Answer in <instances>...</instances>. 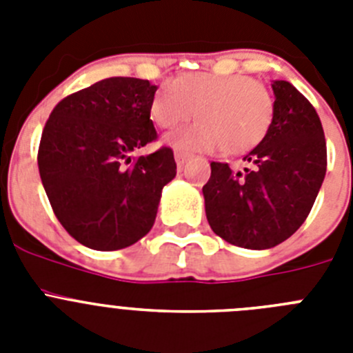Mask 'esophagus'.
Wrapping results in <instances>:
<instances>
[{
    "label": "esophagus",
    "mask_w": 353,
    "mask_h": 353,
    "mask_svg": "<svg viewBox=\"0 0 353 353\" xmlns=\"http://www.w3.org/2000/svg\"><path fill=\"white\" fill-rule=\"evenodd\" d=\"M187 159H189V154H185V152H180V150H174V161H176V166H179V170H182L183 164L187 162Z\"/></svg>",
    "instance_id": "1"
}]
</instances>
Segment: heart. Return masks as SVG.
Segmentation results:
<instances>
[{
    "instance_id": "1",
    "label": "heart",
    "mask_w": 353,
    "mask_h": 353,
    "mask_svg": "<svg viewBox=\"0 0 353 353\" xmlns=\"http://www.w3.org/2000/svg\"><path fill=\"white\" fill-rule=\"evenodd\" d=\"M274 97L249 76L191 72L164 83L152 99L150 118L161 129H174L196 117V125L168 136L185 152L244 155L267 138L274 121Z\"/></svg>"
}]
</instances>
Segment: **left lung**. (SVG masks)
<instances>
[{"mask_svg": "<svg viewBox=\"0 0 353 353\" xmlns=\"http://www.w3.org/2000/svg\"><path fill=\"white\" fill-rule=\"evenodd\" d=\"M276 113L263 143L233 173L210 162L205 212L215 235L245 249H269L297 232L313 208L327 171L322 121L288 81H274Z\"/></svg>", "mask_w": 353, "mask_h": 353, "instance_id": "1", "label": "left lung"}]
</instances>
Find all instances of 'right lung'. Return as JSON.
<instances>
[{
    "label": "right lung",
    "mask_w": 353,
    "mask_h": 353,
    "mask_svg": "<svg viewBox=\"0 0 353 353\" xmlns=\"http://www.w3.org/2000/svg\"><path fill=\"white\" fill-rule=\"evenodd\" d=\"M155 92L146 79L109 77L65 97L46 121L40 179L61 226L86 248H129L154 226L162 187L176 174L173 150L130 154L157 139Z\"/></svg>",
    "instance_id": "obj_1"
}]
</instances>
